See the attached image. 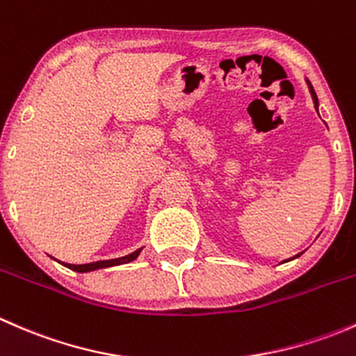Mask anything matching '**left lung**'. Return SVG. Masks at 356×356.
<instances>
[{
	"mask_svg": "<svg viewBox=\"0 0 356 356\" xmlns=\"http://www.w3.org/2000/svg\"><path fill=\"white\" fill-rule=\"evenodd\" d=\"M310 92H312V96H314L315 108H317V106H318V99H317V95H315V91H314V88H312V86H310ZM298 257H300V254H298Z\"/></svg>",
	"mask_w": 356,
	"mask_h": 356,
	"instance_id": "8db88e82",
	"label": "left lung"
}]
</instances>
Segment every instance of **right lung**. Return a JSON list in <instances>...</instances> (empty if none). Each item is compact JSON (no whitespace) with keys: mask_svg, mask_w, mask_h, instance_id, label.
Returning a JSON list of instances; mask_svg holds the SVG:
<instances>
[{"mask_svg":"<svg viewBox=\"0 0 356 356\" xmlns=\"http://www.w3.org/2000/svg\"><path fill=\"white\" fill-rule=\"evenodd\" d=\"M139 253H141V250H136L134 253L125 254V257H122V258H113V260H103V261H95V264H84V265L65 264V267L72 268V270H75V272H91V270H96V268H106V267H113V265L127 264V261L136 260Z\"/></svg>","mask_w":356,"mask_h":356,"instance_id":"right-lung-1","label":"right lung"}]
</instances>
